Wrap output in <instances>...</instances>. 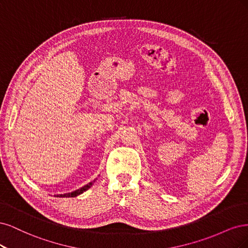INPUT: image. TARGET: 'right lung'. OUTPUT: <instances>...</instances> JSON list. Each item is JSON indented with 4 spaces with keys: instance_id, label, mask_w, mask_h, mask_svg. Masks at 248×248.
I'll return each mask as SVG.
<instances>
[{
    "instance_id": "add662e5",
    "label": "right lung",
    "mask_w": 248,
    "mask_h": 248,
    "mask_svg": "<svg viewBox=\"0 0 248 248\" xmlns=\"http://www.w3.org/2000/svg\"><path fill=\"white\" fill-rule=\"evenodd\" d=\"M95 181V179L93 180V181H92V182H90L89 185H86V186H82L81 188H79V189H77V190H74V191H72V193H68V194H63V195H58L57 197H63V198H69V197H76V196H78V195H80V194H82L83 191H85V190H87L89 189L93 185V182Z\"/></svg>"
}]
</instances>
